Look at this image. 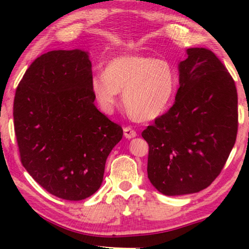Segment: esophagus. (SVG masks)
<instances>
[{"mask_svg":"<svg viewBox=\"0 0 249 249\" xmlns=\"http://www.w3.org/2000/svg\"><path fill=\"white\" fill-rule=\"evenodd\" d=\"M136 135H137L136 132H135V130L132 127H129V126H127V127L124 128V136L127 138V140L136 137Z\"/></svg>","mask_w":249,"mask_h":249,"instance_id":"esophagus-1","label":"esophagus"}]
</instances>
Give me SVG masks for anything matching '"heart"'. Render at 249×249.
Segmentation results:
<instances>
[{"mask_svg":"<svg viewBox=\"0 0 249 249\" xmlns=\"http://www.w3.org/2000/svg\"><path fill=\"white\" fill-rule=\"evenodd\" d=\"M175 83L174 68L166 59L127 54L113 58L102 74H93L91 88L103 111H111L117 95L123 93L127 114L135 121L147 122L162 114L174 94Z\"/></svg>","mask_w":249,"mask_h":249,"instance_id":"1","label":"heart"}]
</instances>
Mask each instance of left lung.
Returning <instances> with one entry per match:
<instances>
[{
	"instance_id": "8db88e82",
	"label": "left lung",
	"mask_w": 249,
	"mask_h": 249,
	"mask_svg": "<svg viewBox=\"0 0 249 249\" xmlns=\"http://www.w3.org/2000/svg\"><path fill=\"white\" fill-rule=\"evenodd\" d=\"M175 103L142 136L148 142V179L165 196L199 192L215 180L237 135V91L220 59L189 48L178 65Z\"/></svg>"
}]
</instances>
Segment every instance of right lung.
Instances as JSON below:
<instances>
[{"mask_svg":"<svg viewBox=\"0 0 249 249\" xmlns=\"http://www.w3.org/2000/svg\"><path fill=\"white\" fill-rule=\"evenodd\" d=\"M92 64L81 49L53 50L29 66L13 116L25 169L50 195L80 201L99 190L123 129L94 105Z\"/></svg>","mask_w":249,"mask_h":249,"instance_id":"obj_1","label":"right lung"}]
</instances>
